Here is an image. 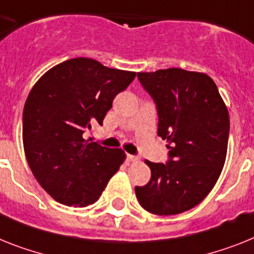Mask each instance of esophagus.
I'll return each instance as SVG.
<instances>
[{
    "label": "esophagus",
    "instance_id": "esophagus-1",
    "mask_svg": "<svg viewBox=\"0 0 254 254\" xmlns=\"http://www.w3.org/2000/svg\"><path fill=\"white\" fill-rule=\"evenodd\" d=\"M139 160V157L138 156H134V155H127V161H130V163H135V161H138Z\"/></svg>",
    "mask_w": 254,
    "mask_h": 254
}]
</instances>
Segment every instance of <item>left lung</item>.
Here are the masks:
<instances>
[{
  "mask_svg": "<svg viewBox=\"0 0 254 254\" xmlns=\"http://www.w3.org/2000/svg\"><path fill=\"white\" fill-rule=\"evenodd\" d=\"M138 80L156 103L157 135L167 139V164H146L151 180L135 187L143 209L173 216L192 209L214 187L225 165L230 117L214 81L182 68L139 72Z\"/></svg>",
  "mask_w": 254,
  "mask_h": 254,
  "instance_id": "8db88e82",
  "label": "left lung"
}]
</instances>
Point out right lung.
Returning <instances> with one entry per match:
<instances>
[{
	"instance_id": "right-lung-1",
	"label": "right lung",
	"mask_w": 254,
	"mask_h": 254,
	"mask_svg": "<svg viewBox=\"0 0 254 254\" xmlns=\"http://www.w3.org/2000/svg\"><path fill=\"white\" fill-rule=\"evenodd\" d=\"M135 72L73 58L49 69L32 87L23 111V146L32 173L58 203L87 206L101 197L127 157L84 139L103 119L112 101Z\"/></svg>"
}]
</instances>
